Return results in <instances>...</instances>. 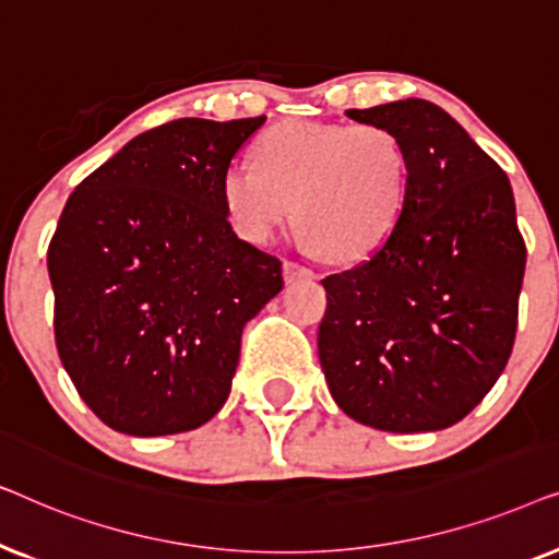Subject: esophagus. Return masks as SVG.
<instances>
[{"instance_id": "1", "label": "esophagus", "mask_w": 559, "mask_h": 559, "mask_svg": "<svg viewBox=\"0 0 559 559\" xmlns=\"http://www.w3.org/2000/svg\"><path fill=\"white\" fill-rule=\"evenodd\" d=\"M282 274H285L287 282H295V280H312V277H316V272H312L310 266L297 264V262H293V259H285V264H282Z\"/></svg>"}]
</instances>
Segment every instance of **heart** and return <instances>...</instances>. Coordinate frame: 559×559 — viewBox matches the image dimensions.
<instances>
[{
  "mask_svg": "<svg viewBox=\"0 0 559 559\" xmlns=\"http://www.w3.org/2000/svg\"><path fill=\"white\" fill-rule=\"evenodd\" d=\"M257 165L226 167L224 205L243 239L264 243L289 218L297 241L335 262H361L392 239L412 190L400 136L379 124L282 121L254 147Z\"/></svg>",
  "mask_w": 559,
  "mask_h": 559,
  "instance_id": "obj_1",
  "label": "heart"
}]
</instances>
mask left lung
Here are the masks:
<instances>
[{
  "label": "left lung",
  "mask_w": 559,
  "mask_h": 559,
  "mask_svg": "<svg viewBox=\"0 0 559 559\" xmlns=\"http://www.w3.org/2000/svg\"><path fill=\"white\" fill-rule=\"evenodd\" d=\"M346 117L400 136L412 190L392 239L323 280L320 366L335 404L356 423L445 430L491 392L514 348L526 247L511 182L425 98Z\"/></svg>",
  "instance_id": "1"
}]
</instances>
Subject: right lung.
<instances>
[{
    "label": "right lung",
    "mask_w": 559,
    "mask_h": 559,
    "mask_svg": "<svg viewBox=\"0 0 559 559\" xmlns=\"http://www.w3.org/2000/svg\"><path fill=\"white\" fill-rule=\"evenodd\" d=\"M262 124L150 129L60 213L48 247L58 356L111 430H195L228 400L243 325L282 289V262L234 234L221 190Z\"/></svg>",
    "instance_id": "right-lung-1"
}]
</instances>
